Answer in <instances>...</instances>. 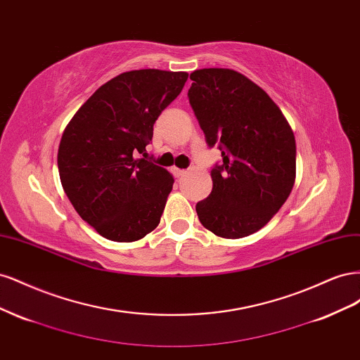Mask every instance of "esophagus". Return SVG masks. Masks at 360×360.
Here are the masks:
<instances>
[{"label": "esophagus", "mask_w": 360, "mask_h": 360, "mask_svg": "<svg viewBox=\"0 0 360 360\" xmlns=\"http://www.w3.org/2000/svg\"><path fill=\"white\" fill-rule=\"evenodd\" d=\"M172 172H174V176L176 177H183V176H186V169H180V168H174L172 169Z\"/></svg>", "instance_id": "obj_1"}]
</instances>
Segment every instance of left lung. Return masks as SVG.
Returning <instances> with one entry per match:
<instances>
[{"instance_id":"8db88e82","label":"left lung","mask_w":360,"mask_h":360,"mask_svg":"<svg viewBox=\"0 0 360 360\" xmlns=\"http://www.w3.org/2000/svg\"><path fill=\"white\" fill-rule=\"evenodd\" d=\"M188 97L209 147L222 163L213 189L197 204L200 222L224 238L261 230L282 207L296 180V139L269 94L231 69L191 73Z\"/></svg>"}]
</instances>
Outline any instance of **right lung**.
Here are the masks:
<instances>
[{
    "label": "right lung",
    "mask_w": 360,
    "mask_h": 360,
    "mask_svg": "<svg viewBox=\"0 0 360 360\" xmlns=\"http://www.w3.org/2000/svg\"><path fill=\"white\" fill-rule=\"evenodd\" d=\"M188 76L124 72L97 89L64 129L57 158L63 189L82 219L108 240H139L160 222L174 179L146 159V146Z\"/></svg>",
    "instance_id": "obj_1"
}]
</instances>
